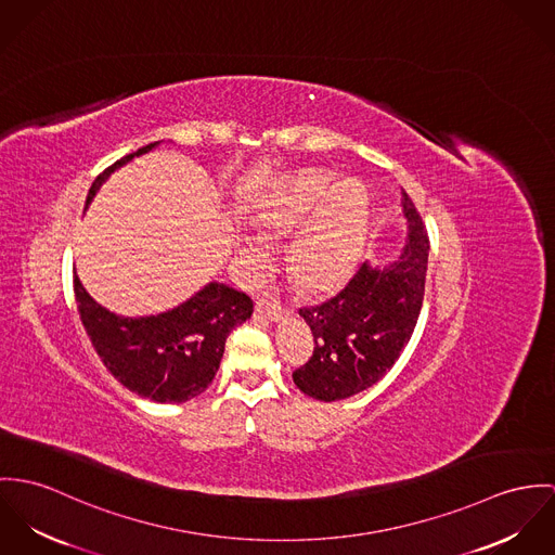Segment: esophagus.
<instances>
[{"label": "esophagus", "instance_id": "1", "mask_svg": "<svg viewBox=\"0 0 555 555\" xmlns=\"http://www.w3.org/2000/svg\"><path fill=\"white\" fill-rule=\"evenodd\" d=\"M255 310H257V314H263L270 321H281L287 314V308L281 307V302L270 300V298H259L257 305H255Z\"/></svg>", "mask_w": 555, "mask_h": 555}]
</instances>
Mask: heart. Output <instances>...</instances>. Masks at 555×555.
Listing matches in <instances>:
<instances>
[{
    "label": "heart",
    "instance_id": "1",
    "mask_svg": "<svg viewBox=\"0 0 555 555\" xmlns=\"http://www.w3.org/2000/svg\"><path fill=\"white\" fill-rule=\"evenodd\" d=\"M370 193L358 179L332 186L327 172H302L283 186L259 212V225L270 234L294 236L287 261L296 281L307 289L334 287L353 266L366 236ZM243 253L253 268L270 259L268 245L250 236Z\"/></svg>",
    "mask_w": 555,
    "mask_h": 555
}]
</instances>
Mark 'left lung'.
<instances>
[{"mask_svg": "<svg viewBox=\"0 0 555 555\" xmlns=\"http://www.w3.org/2000/svg\"><path fill=\"white\" fill-rule=\"evenodd\" d=\"M402 208L409 236L398 261L385 268L362 263L334 298L300 308L314 351L294 372V383L314 400L334 402L369 389L413 336L424 305L430 241L406 191Z\"/></svg>", "mask_w": 555, "mask_h": 555, "instance_id": "left-lung-1", "label": "left lung"}]
</instances>
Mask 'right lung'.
Here are the masks:
<instances>
[{
    "label": "right lung",
    "instance_id": "add662e5",
    "mask_svg": "<svg viewBox=\"0 0 555 555\" xmlns=\"http://www.w3.org/2000/svg\"><path fill=\"white\" fill-rule=\"evenodd\" d=\"M157 144L151 142L106 168L89 189L87 204L117 168ZM74 296L104 366L129 391L162 404L199 396L219 370L230 332L253 314L247 294L223 283H208L181 307L151 317L111 312L87 294L76 274Z\"/></svg>",
    "mask_w": 555,
    "mask_h": 555
}]
</instances>
